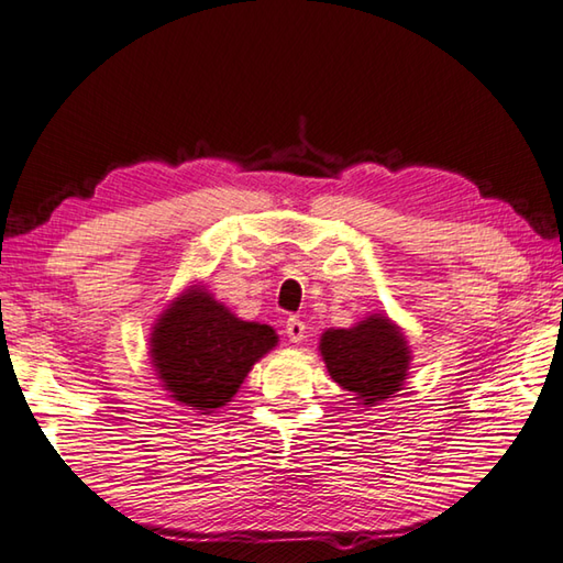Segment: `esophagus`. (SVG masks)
<instances>
[{
  "label": "esophagus",
  "instance_id": "34e87169",
  "mask_svg": "<svg viewBox=\"0 0 563 563\" xmlns=\"http://www.w3.org/2000/svg\"><path fill=\"white\" fill-rule=\"evenodd\" d=\"M284 331H286V335H289L291 343H301L306 338V323L301 321V318L294 316V318H289V321H286Z\"/></svg>",
  "mask_w": 563,
  "mask_h": 563
}]
</instances>
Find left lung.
Returning a JSON list of instances; mask_svg holds the SVG:
<instances>
[{
    "label": "left lung",
    "mask_w": 563,
    "mask_h": 563,
    "mask_svg": "<svg viewBox=\"0 0 563 563\" xmlns=\"http://www.w3.org/2000/svg\"><path fill=\"white\" fill-rule=\"evenodd\" d=\"M318 350L328 375L357 405L377 407L405 389L411 347L405 331L387 313H369L353 328H328Z\"/></svg>",
    "instance_id": "8db88e82"
}]
</instances>
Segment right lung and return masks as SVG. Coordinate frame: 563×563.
Wrapping results in <instances>:
<instances>
[{"instance_id": "obj_1", "label": "right lung", "mask_w": 563, "mask_h": 563, "mask_svg": "<svg viewBox=\"0 0 563 563\" xmlns=\"http://www.w3.org/2000/svg\"><path fill=\"white\" fill-rule=\"evenodd\" d=\"M277 343L272 325L242 321L203 284H190L158 313L150 360L158 385L176 405L213 417Z\"/></svg>"}]
</instances>
